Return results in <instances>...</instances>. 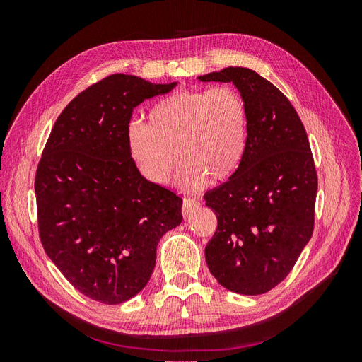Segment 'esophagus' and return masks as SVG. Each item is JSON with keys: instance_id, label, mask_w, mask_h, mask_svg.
I'll list each match as a JSON object with an SVG mask.
<instances>
[{"instance_id": "34e87169", "label": "esophagus", "mask_w": 362, "mask_h": 362, "mask_svg": "<svg viewBox=\"0 0 362 362\" xmlns=\"http://www.w3.org/2000/svg\"><path fill=\"white\" fill-rule=\"evenodd\" d=\"M201 206V202L196 201V199H192V198H184V202H182V216L184 217H190L198 208Z\"/></svg>"}]
</instances>
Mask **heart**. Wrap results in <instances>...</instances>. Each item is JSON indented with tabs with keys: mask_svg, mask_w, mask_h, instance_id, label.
I'll return each instance as SVG.
<instances>
[{
	"mask_svg": "<svg viewBox=\"0 0 362 362\" xmlns=\"http://www.w3.org/2000/svg\"><path fill=\"white\" fill-rule=\"evenodd\" d=\"M148 119L149 124H129L127 144L141 177L152 184L170 180L178 156V182L187 189L201 187L208 178L225 181L243 161L247 107L231 86L173 92L151 108Z\"/></svg>",
	"mask_w": 362,
	"mask_h": 362,
	"instance_id": "1",
	"label": "heart"
}]
</instances>
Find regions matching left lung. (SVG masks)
Wrapping results in <instances>:
<instances>
[{"instance_id": "8db88e82", "label": "left lung", "mask_w": 362, "mask_h": 362, "mask_svg": "<svg viewBox=\"0 0 362 362\" xmlns=\"http://www.w3.org/2000/svg\"><path fill=\"white\" fill-rule=\"evenodd\" d=\"M199 80L234 83L249 116L242 164L205 194L217 217L206 264L228 290L267 293L287 278L314 231L317 172L308 136L288 98L255 71L225 68Z\"/></svg>"}]
</instances>
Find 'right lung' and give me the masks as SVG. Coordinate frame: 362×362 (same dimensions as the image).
Segmentation results:
<instances>
[{
  "mask_svg": "<svg viewBox=\"0 0 362 362\" xmlns=\"http://www.w3.org/2000/svg\"><path fill=\"white\" fill-rule=\"evenodd\" d=\"M175 86L108 75L64 107L43 148L35 180L42 246L101 303L127 302L146 286L160 238L182 221V199L141 177L127 144L134 108Z\"/></svg>",
  "mask_w": 362,
  "mask_h": 362,
  "instance_id": "add662e5",
  "label": "right lung"
}]
</instances>
